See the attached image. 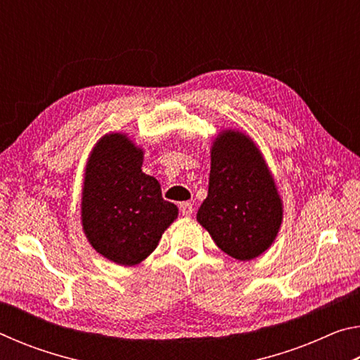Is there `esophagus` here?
I'll return each mask as SVG.
<instances>
[{"label": "esophagus", "mask_w": 360, "mask_h": 360, "mask_svg": "<svg viewBox=\"0 0 360 360\" xmlns=\"http://www.w3.org/2000/svg\"><path fill=\"white\" fill-rule=\"evenodd\" d=\"M179 211H181L182 216H191L193 212V206H192V203L184 202V203L179 205Z\"/></svg>", "instance_id": "esophagus-1"}]
</instances>
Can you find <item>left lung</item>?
I'll return each instance as SVG.
<instances>
[{"label": "left lung", "instance_id": "obj_1", "mask_svg": "<svg viewBox=\"0 0 360 360\" xmlns=\"http://www.w3.org/2000/svg\"><path fill=\"white\" fill-rule=\"evenodd\" d=\"M281 219V198L260 150L243 133L224 131L212 144L208 197L197 221L225 254L251 260L271 246Z\"/></svg>", "mask_w": 360, "mask_h": 360}]
</instances>
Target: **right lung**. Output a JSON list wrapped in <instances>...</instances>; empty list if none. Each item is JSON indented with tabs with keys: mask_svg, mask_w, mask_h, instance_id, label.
<instances>
[{
	"mask_svg": "<svg viewBox=\"0 0 360 360\" xmlns=\"http://www.w3.org/2000/svg\"><path fill=\"white\" fill-rule=\"evenodd\" d=\"M143 150L120 133L103 136L85 168L82 227L96 252L135 265L157 248L178 217L158 181L143 173Z\"/></svg>",
	"mask_w": 360,
	"mask_h": 360,
	"instance_id": "add662e5",
	"label": "right lung"
}]
</instances>
